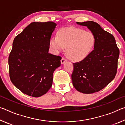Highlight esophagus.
Instances as JSON below:
<instances>
[{
    "label": "esophagus",
    "instance_id": "1",
    "mask_svg": "<svg viewBox=\"0 0 125 125\" xmlns=\"http://www.w3.org/2000/svg\"><path fill=\"white\" fill-rule=\"evenodd\" d=\"M67 61L66 59H65L64 58L62 57V59H61V64H63L65 62H66Z\"/></svg>",
    "mask_w": 125,
    "mask_h": 125
}]
</instances>
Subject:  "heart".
Segmentation results:
<instances>
[{"mask_svg": "<svg viewBox=\"0 0 125 125\" xmlns=\"http://www.w3.org/2000/svg\"><path fill=\"white\" fill-rule=\"evenodd\" d=\"M50 44L51 48L56 53L67 47V56L71 60L79 62L92 52L95 44V37L89 31L70 27L60 29L57 36L51 39Z\"/></svg>", "mask_w": 125, "mask_h": 125, "instance_id": "obj_1", "label": "heart"}]
</instances>
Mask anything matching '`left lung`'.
Segmentation results:
<instances>
[{"label":"left lung","mask_w":125,"mask_h":125,"mask_svg":"<svg viewBox=\"0 0 125 125\" xmlns=\"http://www.w3.org/2000/svg\"><path fill=\"white\" fill-rule=\"evenodd\" d=\"M90 30L95 44L90 54L79 62L73 63L71 75L73 86L78 92L91 94L108 85L117 73L119 49L113 35L93 21L78 22Z\"/></svg>","instance_id":"left-lung-1"}]
</instances>
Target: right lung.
<instances>
[{
	"mask_svg": "<svg viewBox=\"0 0 125 125\" xmlns=\"http://www.w3.org/2000/svg\"><path fill=\"white\" fill-rule=\"evenodd\" d=\"M56 23L33 22L14 40L8 59L10 80L29 96L43 95L52 85L53 74L61 65L60 56L48 53Z\"/></svg>",
	"mask_w": 125,
	"mask_h": 125,
	"instance_id": "add662e5",
	"label": "right lung"
}]
</instances>
